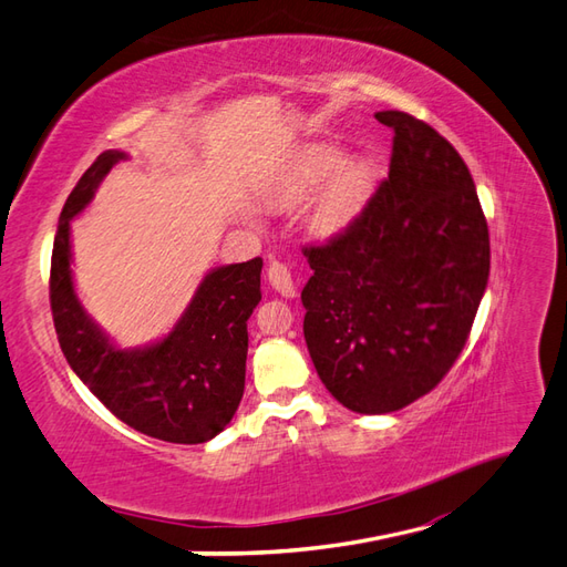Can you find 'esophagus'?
<instances>
[{
    "label": "esophagus",
    "mask_w": 567,
    "mask_h": 567,
    "mask_svg": "<svg viewBox=\"0 0 567 567\" xmlns=\"http://www.w3.org/2000/svg\"><path fill=\"white\" fill-rule=\"evenodd\" d=\"M268 282L272 285L275 292H280L282 297H295V292H297L292 272L287 270V266L278 264V260H272V264L268 266Z\"/></svg>",
    "instance_id": "obj_1"
}]
</instances>
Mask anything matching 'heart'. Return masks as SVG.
Listing matches in <instances>:
<instances>
[{
  "mask_svg": "<svg viewBox=\"0 0 567 567\" xmlns=\"http://www.w3.org/2000/svg\"><path fill=\"white\" fill-rule=\"evenodd\" d=\"M321 183L324 186L309 206L307 223L313 235L336 237L367 206L375 184V165L367 155L350 157L340 165L336 145L311 143L275 172L260 194L270 206H297Z\"/></svg>",
  "mask_w": 567,
  "mask_h": 567,
  "instance_id": "1",
  "label": "heart"
}]
</instances>
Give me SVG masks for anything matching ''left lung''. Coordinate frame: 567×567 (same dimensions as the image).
<instances>
[{"instance_id": "8db88e82", "label": "left lung", "mask_w": 567, "mask_h": 567, "mask_svg": "<svg viewBox=\"0 0 567 567\" xmlns=\"http://www.w3.org/2000/svg\"><path fill=\"white\" fill-rule=\"evenodd\" d=\"M388 179L342 235L307 246L313 367L347 410L388 414L431 393L470 338L491 268L488 225L460 153L408 112Z\"/></svg>"}]
</instances>
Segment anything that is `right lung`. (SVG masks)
Masks as SVG:
<instances>
[{
	"mask_svg": "<svg viewBox=\"0 0 567 567\" xmlns=\"http://www.w3.org/2000/svg\"><path fill=\"white\" fill-rule=\"evenodd\" d=\"M120 159L126 153L97 155L62 208L50 268L56 338L69 367L126 426L167 443H206L231 422L244 395L246 321L260 301L264 260L213 268L163 340L136 350L112 344L76 297L69 223Z\"/></svg>",
	"mask_w": 567,
	"mask_h": 567,
	"instance_id": "add662e5",
	"label": "right lung"
}]
</instances>
